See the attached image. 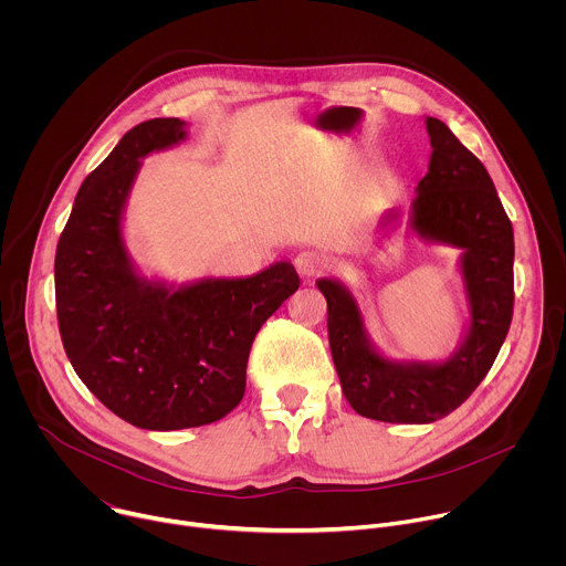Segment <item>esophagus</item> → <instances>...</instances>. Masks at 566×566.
Wrapping results in <instances>:
<instances>
[{
	"instance_id": "esophagus-1",
	"label": "esophagus",
	"mask_w": 566,
	"mask_h": 566,
	"mask_svg": "<svg viewBox=\"0 0 566 566\" xmlns=\"http://www.w3.org/2000/svg\"><path fill=\"white\" fill-rule=\"evenodd\" d=\"M325 258H322L319 253H315V251H300L297 255H295V269H297V273L302 275V277H313V275H317L322 269H325Z\"/></svg>"
}]
</instances>
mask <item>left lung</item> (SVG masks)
Wrapping results in <instances>:
<instances>
[{"label":"left lung","instance_id":"obj_1","mask_svg":"<svg viewBox=\"0 0 566 566\" xmlns=\"http://www.w3.org/2000/svg\"><path fill=\"white\" fill-rule=\"evenodd\" d=\"M428 175L410 203L408 226L428 244L459 249L468 322L446 360H394L371 343L363 311L336 277L317 280L327 300L332 358L349 406L385 423H432L474 391L493 367L513 317V226L491 175L450 127L428 116ZM400 208L382 217L398 221Z\"/></svg>","mask_w":566,"mask_h":566}]
</instances>
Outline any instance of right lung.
Wrapping results in <instances>:
<instances>
[{
  "instance_id": "1",
  "label": "right lung",
  "mask_w": 566,
  "mask_h": 566,
  "mask_svg": "<svg viewBox=\"0 0 566 566\" xmlns=\"http://www.w3.org/2000/svg\"><path fill=\"white\" fill-rule=\"evenodd\" d=\"M186 138L179 118L129 129L80 186L55 251L57 325L75 374L116 417L158 432L239 406L258 332L300 286L291 262L186 284L138 271L123 219L140 160Z\"/></svg>"
}]
</instances>
